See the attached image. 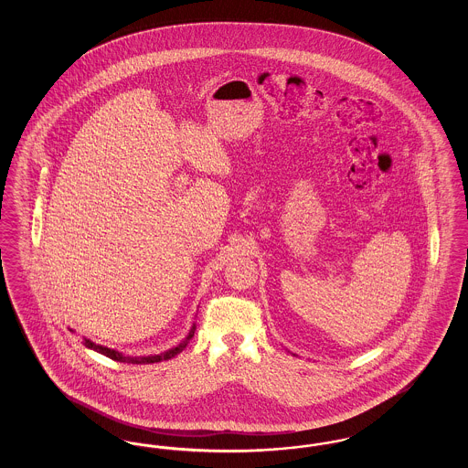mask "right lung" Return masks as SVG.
Wrapping results in <instances>:
<instances>
[{
	"label": "right lung",
	"mask_w": 468,
	"mask_h": 468,
	"mask_svg": "<svg viewBox=\"0 0 468 468\" xmlns=\"http://www.w3.org/2000/svg\"><path fill=\"white\" fill-rule=\"evenodd\" d=\"M195 330H197V324L193 323V326H191L189 334H187V336H186L178 346L172 347V349H168V351H165V353H159V355H149V356H126V355H122V353H119V351H115V349L105 347V346H100V344L92 342V340L86 338V336H84L82 344H84L88 349H92V351H96V353H100V355H103V356L111 357V359H115V361H121V363L149 365V363L166 361V359H172V357L177 356L178 353H182V351L186 349V346L189 344V340L195 336ZM69 332H73V330H69Z\"/></svg>",
	"instance_id": "right-lung-1"
}]
</instances>
